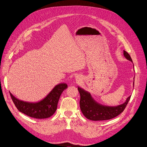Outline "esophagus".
<instances>
[{
    "label": "esophagus",
    "mask_w": 147,
    "mask_h": 147,
    "mask_svg": "<svg viewBox=\"0 0 147 147\" xmlns=\"http://www.w3.org/2000/svg\"><path fill=\"white\" fill-rule=\"evenodd\" d=\"M78 80H79V79H78Z\"/></svg>",
    "instance_id": "34e87169"
}]
</instances>
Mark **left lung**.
Listing matches in <instances>:
<instances>
[{
    "instance_id": "obj_1",
    "label": "left lung",
    "mask_w": 147,
    "mask_h": 147,
    "mask_svg": "<svg viewBox=\"0 0 147 147\" xmlns=\"http://www.w3.org/2000/svg\"><path fill=\"white\" fill-rule=\"evenodd\" d=\"M123 55L127 59L132 62V58L127 52L123 51ZM78 90L80 95V107L83 114L88 119L94 121L110 120L117 116L124 111L131 96H129L126 101L121 105L110 107L98 103L92 97L90 93L81 88L78 87Z\"/></svg>"
}]
</instances>
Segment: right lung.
<instances>
[{"label":"right lung","mask_w":147,"mask_h":147,"mask_svg":"<svg viewBox=\"0 0 147 147\" xmlns=\"http://www.w3.org/2000/svg\"><path fill=\"white\" fill-rule=\"evenodd\" d=\"M67 88L65 83H60L53 88L50 93L40 101L28 102L21 101L9 94L15 107L20 112L35 119H46L55 113L59 99L63 92Z\"/></svg>","instance_id":"1"}]
</instances>
